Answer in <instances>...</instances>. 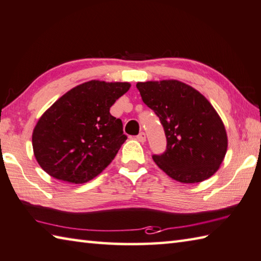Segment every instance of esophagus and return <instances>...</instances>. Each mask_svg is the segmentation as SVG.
I'll list each match as a JSON object with an SVG mask.
<instances>
[{
	"instance_id": "esophagus-1",
	"label": "esophagus",
	"mask_w": 261,
	"mask_h": 261,
	"mask_svg": "<svg viewBox=\"0 0 261 261\" xmlns=\"http://www.w3.org/2000/svg\"><path fill=\"white\" fill-rule=\"evenodd\" d=\"M136 139L139 141V143H145L146 141V135L145 132H140V134L136 137Z\"/></svg>"
}]
</instances>
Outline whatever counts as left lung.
<instances>
[{
    "label": "left lung",
    "instance_id": "obj_1",
    "mask_svg": "<svg viewBox=\"0 0 261 261\" xmlns=\"http://www.w3.org/2000/svg\"><path fill=\"white\" fill-rule=\"evenodd\" d=\"M143 101L164 127L167 150L153 155L169 177L195 184L215 174L225 159L228 139L224 123L210 101L177 80L138 82Z\"/></svg>",
    "mask_w": 261,
    "mask_h": 261
}]
</instances>
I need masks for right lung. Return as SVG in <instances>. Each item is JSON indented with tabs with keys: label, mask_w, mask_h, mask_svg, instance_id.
<instances>
[{
	"label": "right lung",
	"mask_w": 261,
	"mask_h": 261,
	"mask_svg": "<svg viewBox=\"0 0 261 261\" xmlns=\"http://www.w3.org/2000/svg\"><path fill=\"white\" fill-rule=\"evenodd\" d=\"M131 84L92 80L70 89L48 108L33 130L34 156L56 179L83 184L110 165L126 140L110 110Z\"/></svg>",
	"instance_id": "add662e5"
}]
</instances>
